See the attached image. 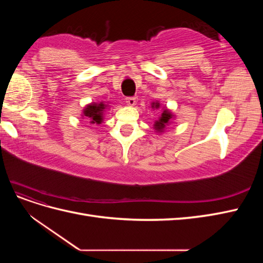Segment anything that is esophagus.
<instances>
[{"label": "esophagus", "instance_id": "esophagus-1", "mask_svg": "<svg viewBox=\"0 0 263 263\" xmlns=\"http://www.w3.org/2000/svg\"><path fill=\"white\" fill-rule=\"evenodd\" d=\"M136 102H137V98H136V97H128V98H126V103H127V104H128L129 106H134L135 104H136Z\"/></svg>", "mask_w": 263, "mask_h": 263}]
</instances>
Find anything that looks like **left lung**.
Returning <instances> with one entry per match:
<instances>
[{"instance_id": "8db88e82", "label": "left lung", "mask_w": 263, "mask_h": 263, "mask_svg": "<svg viewBox=\"0 0 263 263\" xmlns=\"http://www.w3.org/2000/svg\"><path fill=\"white\" fill-rule=\"evenodd\" d=\"M159 106H160V104H159L158 102L153 103V107L158 108ZM171 118H172V114H171L170 110L164 108L163 113L161 114L160 118H159V121H157V122L155 123V129L158 130V132H162V130L165 128V126L168 125V124H170Z\"/></svg>"}]
</instances>
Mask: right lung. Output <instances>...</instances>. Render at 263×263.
Wrapping results in <instances>:
<instances>
[{
	"mask_svg": "<svg viewBox=\"0 0 263 263\" xmlns=\"http://www.w3.org/2000/svg\"><path fill=\"white\" fill-rule=\"evenodd\" d=\"M106 107L104 103H92V104L87 105L83 110V116L89 118L90 123L92 124H101L103 122V113Z\"/></svg>",
	"mask_w": 263,
	"mask_h": 263,
	"instance_id": "right-lung-1",
	"label": "right lung"
}]
</instances>
